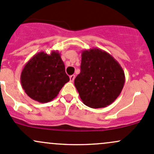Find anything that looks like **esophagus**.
<instances>
[{
  "label": "esophagus",
  "mask_w": 154,
  "mask_h": 154,
  "mask_svg": "<svg viewBox=\"0 0 154 154\" xmlns=\"http://www.w3.org/2000/svg\"><path fill=\"white\" fill-rule=\"evenodd\" d=\"M69 78H70V82H73L74 80V78H75V75L72 74V75H71L70 77H69Z\"/></svg>",
  "instance_id": "esophagus-1"
}]
</instances>
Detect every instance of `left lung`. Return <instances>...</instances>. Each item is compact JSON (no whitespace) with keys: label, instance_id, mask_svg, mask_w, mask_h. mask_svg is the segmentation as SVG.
Returning a JSON list of instances; mask_svg holds the SVG:
<instances>
[{"label":"left lung","instance_id":"obj_1","mask_svg":"<svg viewBox=\"0 0 154 154\" xmlns=\"http://www.w3.org/2000/svg\"><path fill=\"white\" fill-rule=\"evenodd\" d=\"M80 69L74 85L81 100L88 107H107L122 91L124 72L108 52L98 48L82 51Z\"/></svg>","mask_w":154,"mask_h":154}]
</instances>
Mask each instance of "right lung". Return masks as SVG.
I'll list each match as a JSON object with an SVG mask.
<instances>
[{
  "label": "right lung",
  "mask_w": 154,
  "mask_h": 154,
  "mask_svg": "<svg viewBox=\"0 0 154 154\" xmlns=\"http://www.w3.org/2000/svg\"><path fill=\"white\" fill-rule=\"evenodd\" d=\"M20 81L30 98L40 103H47L58 96L69 77L58 51H52L50 55L40 52L25 64Z\"/></svg>",
  "instance_id": "1"
}]
</instances>
